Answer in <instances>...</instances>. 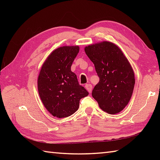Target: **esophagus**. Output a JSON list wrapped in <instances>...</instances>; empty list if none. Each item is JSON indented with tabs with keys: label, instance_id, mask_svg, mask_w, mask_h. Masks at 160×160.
<instances>
[{
	"label": "esophagus",
	"instance_id": "34e87169",
	"mask_svg": "<svg viewBox=\"0 0 160 160\" xmlns=\"http://www.w3.org/2000/svg\"><path fill=\"white\" fill-rule=\"evenodd\" d=\"M85 88L89 93L91 92V90H92V85H91V84H87L85 85Z\"/></svg>",
	"mask_w": 160,
	"mask_h": 160
}]
</instances>
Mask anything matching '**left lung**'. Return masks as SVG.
I'll return each instance as SVG.
<instances>
[{
    "label": "left lung",
    "mask_w": 160,
    "mask_h": 160,
    "mask_svg": "<svg viewBox=\"0 0 160 160\" xmlns=\"http://www.w3.org/2000/svg\"><path fill=\"white\" fill-rule=\"evenodd\" d=\"M84 51L100 78L93 89V98L104 111L109 114L120 113L130 101L135 82L128 60L111 42L93 44L86 47Z\"/></svg>",
    "instance_id": "obj_1"
}]
</instances>
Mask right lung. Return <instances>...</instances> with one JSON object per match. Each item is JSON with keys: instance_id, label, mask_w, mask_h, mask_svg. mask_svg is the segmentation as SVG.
Here are the masks:
<instances>
[{"instance_id": "obj_1", "label": "right lung", "mask_w": 160, "mask_h": 160, "mask_svg": "<svg viewBox=\"0 0 160 160\" xmlns=\"http://www.w3.org/2000/svg\"><path fill=\"white\" fill-rule=\"evenodd\" d=\"M80 48L64 46L55 49L43 63L38 78V90L47 110L59 118L70 116L79 108L80 100L89 95L78 83L71 67Z\"/></svg>"}]
</instances>
